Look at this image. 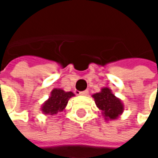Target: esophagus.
<instances>
[{
  "label": "esophagus",
  "instance_id": "obj_1",
  "mask_svg": "<svg viewBox=\"0 0 158 158\" xmlns=\"http://www.w3.org/2000/svg\"><path fill=\"white\" fill-rule=\"evenodd\" d=\"M88 94H89V90H84V91L79 92V95H81V96H87Z\"/></svg>",
  "mask_w": 158,
  "mask_h": 158
}]
</instances>
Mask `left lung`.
I'll use <instances>...</instances> for the list:
<instances>
[{"label": "left lung", "mask_w": 158, "mask_h": 158, "mask_svg": "<svg viewBox=\"0 0 158 158\" xmlns=\"http://www.w3.org/2000/svg\"><path fill=\"white\" fill-rule=\"evenodd\" d=\"M92 98L106 122L117 120L124 110V104L121 99L116 97L108 87L102 88L100 92L92 94Z\"/></svg>", "instance_id": "1"}]
</instances>
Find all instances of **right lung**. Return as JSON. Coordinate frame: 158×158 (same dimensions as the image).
<instances>
[{"instance_id": "obj_1", "label": "right lung", "mask_w": 158, "mask_h": 158, "mask_svg": "<svg viewBox=\"0 0 158 158\" xmlns=\"http://www.w3.org/2000/svg\"><path fill=\"white\" fill-rule=\"evenodd\" d=\"M72 91H65L62 89L55 88L50 92L48 99L42 104L40 110L45 115H55L66 110L69 100L74 97Z\"/></svg>"}]
</instances>
